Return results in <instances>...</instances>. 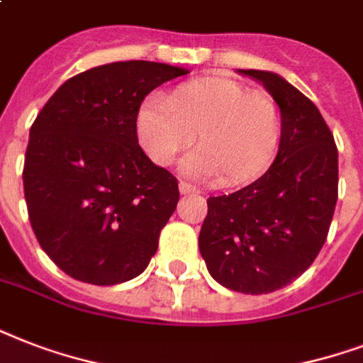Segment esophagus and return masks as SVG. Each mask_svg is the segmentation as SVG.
<instances>
[{
    "instance_id": "esophagus-1",
    "label": "esophagus",
    "mask_w": 363,
    "mask_h": 363,
    "mask_svg": "<svg viewBox=\"0 0 363 363\" xmlns=\"http://www.w3.org/2000/svg\"><path fill=\"white\" fill-rule=\"evenodd\" d=\"M179 190H181V194H198L199 192L198 188L192 186L190 182H184V181L179 182Z\"/></svg>"
}]
</instances>
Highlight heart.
Returning <instances> with one entry per match:
<instances>
[{
  "label": "heart",
  "instance_id": "1",
  "mask_svg": "<svg viewBox=\"0 0 363 363\" xmlns=\"http://www.w3.org/2000/svg\"><path fill=\"white\" fill-rule=\"evenodd\" d=\"M137 137L158 165H171L196 143L182 162L196 179H220L238 186L273 162L282 139V113L273 96L248 90L222 77H205L177 86L169 99L150 96L137 113Z\"/></svg>",
  "mask_w": 363,
  "mask_h": 363
}]
</instances>
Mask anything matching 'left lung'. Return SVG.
I'll return each instance as SVG.
<instances>
[{"mask_svg": "<svg viewBox=\"0 0 363 363\" xmlns=\"http://www.w3.org/2000/svg\"><path fill=\"white\" fill-rule=\"evenodd\" d=\"M241 73L262 82L281 107V147L258 181L207 199L199 252L222 286L259 296L296 281L326 242L337 203V147L298 88L269 71Z\"/></svg>", "mask_w": 363, "mask_h": 363, "instance_id": "1", "label": "left lung"}]
</instances>
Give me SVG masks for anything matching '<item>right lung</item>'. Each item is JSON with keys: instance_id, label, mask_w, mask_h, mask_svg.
<instances>
[{"instance_id": "add662e5", "label": "right lung", "mask_w": 363, "mask_h": 363, "mask_svg": "<svg viewBox=\"0 0 363 363\" xmlns=\"http://www.w3.org/2000/svg\"><path fill=\"white\" fill-rule=\"evenodd\" d=\"M130 60L65 81L31 124L24 196L48 258L77 281L111 286L141 275L179 201V182L137 141V113L160 84L186 75Z\"/></svg>"}]
</instances>
